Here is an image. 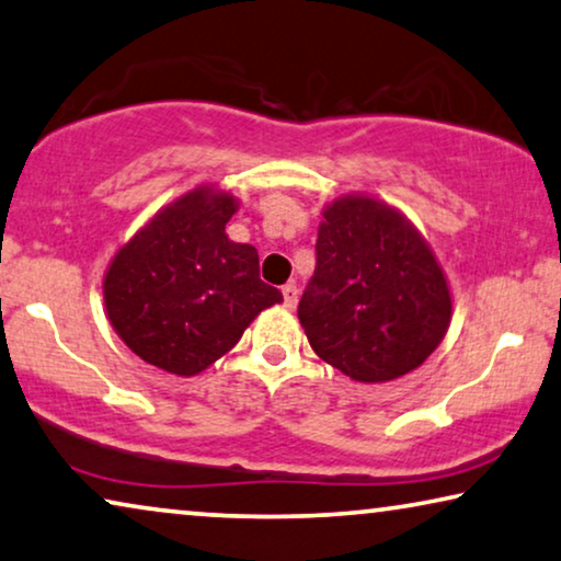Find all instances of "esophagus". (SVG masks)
Instances as JSON below:
<instances>
[{
    "label": "esophagus",
    "mask_w": 561,
    "mask_h": 561,
    "mask_svg": "<svg viewBox=\"0 0 561 561\" xmlns=\"http://www.w3.org/2000/svg\"><path fill=\"white\" fill-rule=\"evenodd\" d=\"M280 294H283V306L296 308V304H298V288L294 286V283H286V286L280 288Z\"/></svg>",
    "instance_id": "34e87169"
}]
</instances>
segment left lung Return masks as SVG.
Returning a JSON list of instances; mask_svg holds the SVG:
<instances>
[{
  "label": "left lung",
  "instance_id": "1",
  "mask_svg": "<svg viewBox=\"0 0 561 561\" xmlns=\"http://www.w3.org/2000/svg\"><path fill=\"white\" fill-rule=\"evenodd\" d=\"M450 308L433 250L400 213L371 197L336 199L323 213L298 304L323 362L356 381L408 375L443 341Z\"/></svg>",
  "mask_w": 561,
  "mask_h": 561
}]
</instances>
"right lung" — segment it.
I'll return each mask as SVG.
<instances>
[{
	"label": "right lung",
	"mask_w": 561,
	"mask_h": 561,
	"mask_svg": "<svg viewBox=\"0 0 561 561\" xmlns=\"http://www.w3.org/2000/svg\"><path fill=\"white\" fill-rule=\"evenodd\" d=\"M234 197L194 190L118 250L105 273V311L134 354L192 377L238 344L263 308L280 304L261 280L253 245L225 234Z\"/></svg>",
	"instance_id": "add662e5"
}]
</instances>
